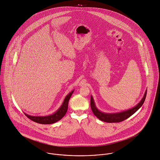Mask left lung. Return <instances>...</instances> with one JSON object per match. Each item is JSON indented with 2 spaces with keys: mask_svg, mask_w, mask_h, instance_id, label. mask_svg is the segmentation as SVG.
<instances>
[{
  "mask_svg": "<svg viewBox=\"0 0 160 160\" xmlns=\"http://www.w3.org/2000/svg\"><path fill=\"white\" fill-rule=\"evenodd\" d=\"M147 93V90L146 91L144 97L142 99V101L140 102V103L138 104L137 106L129 109L128 110L122 112L120 113H102L100 112L95 106L94 102L93 100L92 97L91 98V107L92 109V111L93 113L101 120L108 122V123H118L122 122L127 118H129L130 116H132L134 113H135L140 107L143 105V102H145L146 96Z\"/></svg>",
  "mask_w": 160,
  "mask_h": 160,
  "instance_id": "1",
  "label": "left lung"
}]
</instances>
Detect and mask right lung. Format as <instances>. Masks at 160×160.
Here are the masks:
<instances>
[{"label": "right lung", "instance_id": "1", "mask_svg": "<svg viewBox=\"0 0 160 160\" xmlns=\"http://www.w3.org/2000/svg\"><path fill=\"white\" fill-rule=\"evenodd\" d=\"M74 91L71 92L64 99V102L62 104V106L60 107V108L58 109V111H56L54 113L48 115V116H45V117H35V116H31L28 115L26 113L25 115L31 120L40 123V124H51L53 123L58 120H61L66 114L67 110H68V102L72 94Z\"/></svg>", "mask_w": 160, "mask_h": 160}]
</instances>
